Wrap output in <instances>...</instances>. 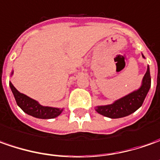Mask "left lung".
I'll list each match as a JSON object with an SVG mask.
<instances>
[{
  "mask_svg": "<svg viewBox=\"0 0 160 160\" xmlns=\"http://www.w3.org/2000/svg\"><path fill=\"white\" fill-rule=\"evenodd\" d=\"M142 58L144 56L142 55ZM151 88V74L150 67L148 66L146 73L142 78V85L137 90L133 91L128 95L116 100L112 104L99 105L96 107V111L99 114L111 118H123L128 116L142 106L146 96Z\"/></svg>",
  "mask_w": 160,
  "mask_h": 160,
  "instance_id": "8db88e82",
  "label": "left lung"
}]
</instances>
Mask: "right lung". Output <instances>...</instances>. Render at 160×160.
Listing matches in <instances>:
<instances>
[{
  "instance_id": "right-lung-1",
  "label": "right lung",
  "mask_w": 160,
  "mask_h": 160,
  "mask_svg": "<svg viewBox=\"0 0 160 160\" xmlns=\"http://www.w3.org/2000/svg\"><path fill=\"white\" fill-rule=\"evenodd\" d=\"M11 74H13V72ZM9 87L14 95L17 104L28 115H31L34 118L46 119L56 118L63 112V109L60 108L42 106L36 100L25 96V94L20 93L11 82H9Z\"/></svg>"
}]
</instances>
